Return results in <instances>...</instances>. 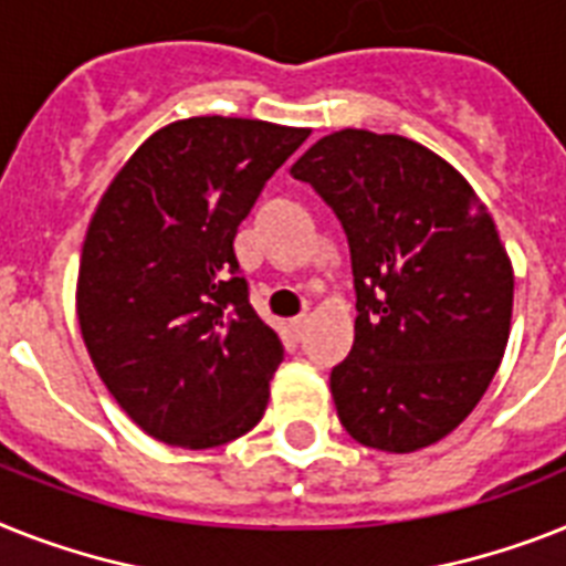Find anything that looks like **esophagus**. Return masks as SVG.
I'll list each match as a JSON object with an SVG mask.
<instances>
[{"instance_id": "1", "label": "esophagus", "mask_w": 566, "mask_h": 566, "mask_svg": "<svg viewBox=\"0 0 566 566\" xmlns=\"http://www.w3.org/2000/svg\"><path fill=\"white\" fill-rule=\"evenodd\" d=\"M306 324H310V315H297V317H292V321H289L294 338H303V329H306Z\"/></svg>"}]
</instances>
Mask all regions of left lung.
Wrapping results in <instances>:
<instances>
[{"label":"left lung","instance_id":"1","mask_svg":"<svg viewBox=\"0 0 566 566\" xmlns=\"http://www.w3.org/2000/svg\"><path fill=\"white\" fill-rule=\"evenodd\" d=\"M347 231L356 344L329 376L356 442L410 454L483 399L509 344L515 274L492 213L446 158L338 129L292 165Z\"/></svg>","mask_w":566,"mask_h":566}]
</instances>
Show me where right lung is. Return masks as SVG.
I'll return each instance as SVG.
<instances>
[{"label": "right lung", "instance_id": "right-lung-1", "mask_svg": "<svg viewBox=\"0 0 566 566\" xmlns=\"http://www.w3.org/2000/svg\"><path fill=\"white\" fill-rule=\"evenodd\" d=\"M306 135L254 118L172 120L101 196L77 321L112 399L153 440L217 448L263 419L283 344L249 303L233 237Z\"/></svg>", "mask_w": 566, "mask_h": 566}]
</instances>
